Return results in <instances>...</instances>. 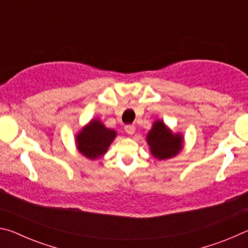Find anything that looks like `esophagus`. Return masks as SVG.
Masks as SVG:
<instances>
[{
	"label": "esophagus",
	"mask_w": 248,
	"mask_h": 248,
	"mask_svg": "<svg viewBox=\"0 0 248 248\" xmlns=\"http://www.w3.org/2000/svg\"><path fill=\"white\" fill-rule=\"evenodd\" d=\"M124 130H125V132H127L128 134H130V136H132V134L134 133V131H136V127H134L133 124H128V125H125V127H124Z\"/></svg>",
	"instance_id": "34e87169"
}]
</instances>
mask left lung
<instances>
[{
    "label": "left lung",
    "mask_w": 248,
    "mask_h": 248,
    "mask_svg": "<svg viewBox=\"0 0 248 248\" xmlns=\"http://www.w3.org/2000/svg\"><path fill=\"white\" fill-rule=\"evenodd\" d=\"M146 143L152 156L158 161L175 157L184 148V136L173 132L162 119H156L146 133Z\"/></svg>",
    "instance_id": "left-lung-1"
}]
</instances>
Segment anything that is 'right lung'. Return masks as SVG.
I'll use <instances>...</instances> for the list:
<instances>
[{
    "mask_svg": "<svg viewBox=\"0 0 248 248\" xmlns=\"http://www.w3.org/2000/svg\"><path fill=\"white\" fill-rule=\"evenodd\" d=\"M116 137V130L107 128L102 120L94 118L75 134L74 141L78 152L84 157L94 161L107 153Z\"/></svg>",
    "mask_w": 248,
    "mask_h": 248,
    "instance_id": "right-lung-1",
    "label": "right lung"
}]
</instances>
